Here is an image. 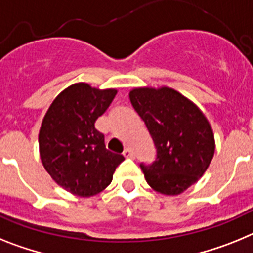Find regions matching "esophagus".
<instances>
[{
	"instance_id": "1",
	"label": "esophagus",
	"mask_w": 253,
	"mask_h": 253,
	"mask_svg": "<svg viewBox=\"0 0 253 253\" xmlns=\"http://www.w3.org/2000/svg\"><path fill=\"white\" fill-rule=\"evenodd\" d=\"M124 157L125 158H133V157H135V155H133L132 150H129V149H125Z\"/></svg>"
}]
</instances>
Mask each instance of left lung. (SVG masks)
<instances>
[{"label": "left lung", "instance_id": "8db88e82", "mask_svg": "<svg viewBox=\"0 0 253 253\" xmlns=\"http://www.w3.org/2000/svg\"><path fill=\"white\" fill-rule=\"evenodd\" d=\"M129 100L157 149L153 164H140L157 192L174 196L196 183L215 151L212 128L195 103L172 87H135Z\"/></svg>", "mask_w": 253, "mask_h": 253}]
</instances>
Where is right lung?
Returning a JSON list of instances; mask_svg holds the SVG:
<instances>
[{
	"label": "right lung",
	"mask_w": 253,
	"mask_h": 253,
	"mask_svg": "<svg viewBox=\"0 0 253 253\" xmlns=\"http://www.w3.org/2000/svg\"><path fill=\"white\" fill-rule=\"evenodd\" d=\"M116 89L85 83L66 87L50 104L39 131L43 167L57 184L81 197L102 192L112 182L124 155L107 150L95 121L107 111Z\"/></svg>",
	"instance_id": "right-lung-1"
}]
</instances>
